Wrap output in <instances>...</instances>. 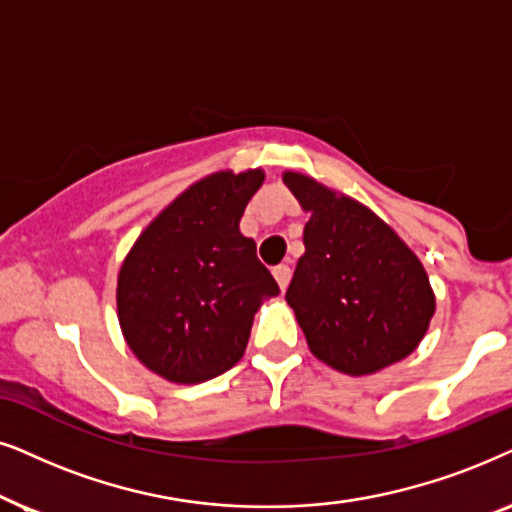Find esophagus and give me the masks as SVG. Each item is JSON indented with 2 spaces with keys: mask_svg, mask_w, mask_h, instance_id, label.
Wrapping results in <instances>:
<instances>
[{
  "mask_svg": "<svg viewBox=\"0 0 512 512\" xmlns=\"http://www.w3.org/2000/svg\"><path fill=\"white\" fill-rule=\"evenodd\" d=\"M290 276H292V269L288 267V264H278V267H274V278H276L278 288H281V290L288 288Z\"/></svg>",
  "mask_w": 512,
  "mask_h": 512,
  "instance_id": "obj_1",
  "label": "esophagus"
}]
</instances>
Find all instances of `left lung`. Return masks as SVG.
I'll return each instance as SVG.
<instances>
[{"label": "left lung", "instance_id": "1", "mask_svg": "<svg viewBox=\"0 0 512 512\" xmlns=\"http://www.w3.org/2000/svg\"><path fill=\"white\" fill-rule=\"evenodd\" d=\"M283 182L311 213L285 299L313 356L351 377L410 356L435 313L419 257L363 203L302 173Z\"/></svg>", "mask_w": 512, "mask_h": 512}]
</instances>
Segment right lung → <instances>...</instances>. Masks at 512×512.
<instances>
[{"label": "right lung", "instance_id": "right-lung-1", "mask_svg": "<svg viewBox=\"0 0 512 512\" xmlns=\"http://www.w3.org/2000/svg\"><path fill=\"white\" fill-rule=\"evenodd\" d=\"M260 168L194 182L149 222L117 283L119 325L138 360L175 384H201L243 358L252 318L278 283L238 229Z\"/></svg>", "mask_w": 512, "mask_h": 512}]
</instances>
